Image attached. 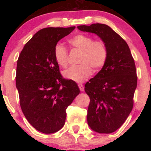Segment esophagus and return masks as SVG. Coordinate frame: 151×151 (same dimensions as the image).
<instances>
[{"label": "esophagus", "instance_id": "1", "mask_svg": "<svg viewBox=\"0 0 151 151\" xmlns=\"http://www.w3.org/2000/svg\"><path fill=\"white\" fill-rule=\"evenodd\" d=\"M78 86H79V88H80V90L81 91H84V86H83V84H78Z\"/></svg>", "mask_w": 151, "mask_h": 151}]
</instances>
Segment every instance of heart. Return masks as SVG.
<instances>
[{
	"label": "heart",
	"instance_id": "1",
	"mask_svg": "<svg viewBox=\"0 0 151 151\" xmlns=\"http://www.w3.org/2000/svg\"><path fill=\"white\" fill-rule=\"evenodd\" d=\"M69 43L74 48L82 51V53L79 60L80 65L64 71L65 78L76 82H84L91 76L92 68L98 71L104 65L108 51L103 41H93L89 36L80 34L70 38ZM53 55L58 65L62 67H67L68 52L65 46L57 44L54 47Z\"/></svg>",
	"mask_w": 151,
	"mask_h": 151
}]
</instances>
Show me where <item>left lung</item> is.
<instances>
[{"label":"left lung","mask_w":151,"mask_h":151,"mask_svg":"<svg viewBox=\"0 0 151 151\" xmlns=\"http://www.w3.org/2000/svg\"><path fill=\"white\" fill-rule=\"evenodd\" d=\"M82 32L93 33L106 45L108 55L102 69L85 84L90 98L88 125L98 133H111L127 119L137 88L136 68L126 41L104 24L80 25Z\"/></svg>","instance_id":"obj_1"}]
</instances>
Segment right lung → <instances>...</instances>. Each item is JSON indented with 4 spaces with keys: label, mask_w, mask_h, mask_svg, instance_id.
Returning <instances> with one entry per match:
<instances>
[{
    "label": "right lung",
    "mask_w": 151,
    "mask_h": 151,
    "mask_svg": "<svg viewBox=\"0 0 151 151\" xmlns=\"http://www.w3.org/2000/svg\"><path fill=\"white\" fill-rule=\"evenodd\" d=\"M75 28L39 30L18 57L16 85L20 107L30 124L41 133H53L63 127L66 109L80 93L76 82L62 77L53 55L58 42Z\"/></svg>",
    "instance_id": "add662e5"
}]
</instances>
